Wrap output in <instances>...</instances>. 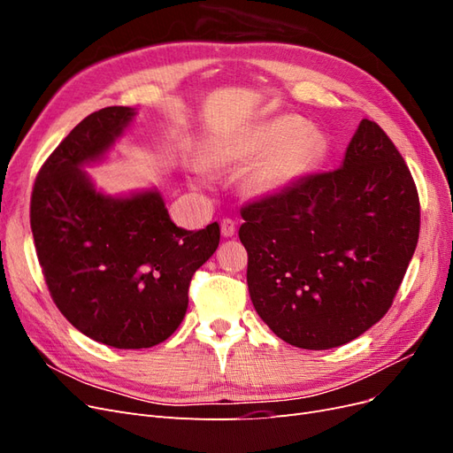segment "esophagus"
Listing matches in <instances>:
<instances>
[{
	"mask_svg": "<svg viewBox=\"0 0 453 453\" xmlns=\"http://www.w3.org/2000/svg\"><path fill=\"white\" fill-rule=\"evenodd\" d=\"M221 234L225 238H232L236 234V221H232V219H223L221 221Z\"/></svg>",
	"mask_w": 453,
	"mask_h": 453,
	"instance_id": "34e87169",
	"label": "esophagus"
}]
</instances>
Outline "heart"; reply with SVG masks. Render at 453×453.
I'll return each instance as SVG.
<instances>
[{"instance_id":"1","label":"heart","mask_w":453,"mask_h":453,"mask_svg":"<svg viewBox=\"0 0 453 453\" xmlns=\"http://www.w3.org/2000/svg\"><path fill=\"white\" fill-rule=\"evenodd\" d=\"M323 155L319 132L308 128L304 119L281 115L225 135L213 145L210 160L217 166H245L258 157L243 188L251 196H272L318 166Z\"/></svg>"}]
</instances>
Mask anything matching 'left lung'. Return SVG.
Segmentation results:
<instances>
[{
    "instance_id": "obj_1",
    "label": "left lung",
    "mask_w": 453,
    "mask_h": 453,
    "mask_svg": "<svg viewBox=\"0 0 453 453\" xmlns=\"http://www.w3.org/2000/svg\"><path fill=\"white\" fill-rule=\"evenodd\" d=\"M240 213L251 303L273 334L303 349L338 348L376 325L419 236L412 173L368 119L338 170L306 175Z\"/></svg>"
}]
</instances>
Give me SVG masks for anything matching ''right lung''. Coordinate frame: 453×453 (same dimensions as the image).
Returning a JSON list of instances; mask_svg holds the SVG:
<instances>
[{"instance_id":"add662e5","label":"right lung","mask_w":453,"mask_h":453,"mask_svg":"<svg viewBox=\"0 0 453 453\" xmlns=\"http://www.w3.org/2000/svg\"><path fill=\"white\" fill-rule=\"evenodd\" d=\"M134 115L113 105L81 120L41 166L30 205L54 304L77 331L119 349L157 346L175 333L190 280L221 238L217 223L175 226L157 188L96 190L83 168L105 157Z\"/></svg>"}]
</instances>
